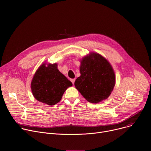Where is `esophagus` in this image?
Masks as SVG:
<instances>
[{"instance_id":"1","label":"esophagus","mask_w":151,"mask_h":151,"mask_svg":"<svg viewBox=\"0 0 151 151\" xmlns=\"http://www.w3.org/2000/svg\"><path fill=\"white\" fill-rule=\"evenodd\" d=\"M70 81H72V84H74L75 81V79H71V80H70Z\"/></svg>"}]
</instances>
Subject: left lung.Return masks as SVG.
<instances>
[{"instance_id": "left-lung-1", "label": "left lung", "mask_w": 151, "mask_h": 151, "mask_svg": "<svg viewBox=\"0 0 151 151\" xmlns=\"http://www.w3.org/2000/svg\"><path fill=\"white\" fill-rule=\"evenodd\" d=\"M81 76L75 86L87 101L98 103L106 99L114 88L115 75L107 60L96 53H90L81 60Z\"/></svg>"}]
</instances>
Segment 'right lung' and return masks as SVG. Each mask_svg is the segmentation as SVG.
<instances>
[{
    "mask_svg": "<svg viewBox=\"0 0 151 151\" xmlns=\"http://www.w3.org/2000/svg\"><path fill=\"white\" fill-rule=\"evenodd\" d=\"M72 86V83L59 71L56 63H44L33 76L31 89L37 101L53 106L61 101L64 92Z\"/></svg>",
    "mask_w": 151,
    "mask_h": 151,
    "instance_id": "obj_1",
    "label": "right lung"
}]
</instances>
